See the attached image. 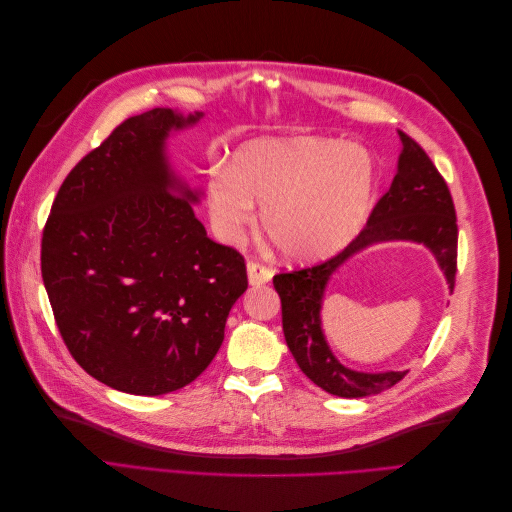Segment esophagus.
Listing matches in <instances>:
<instances>
[{"instance_id": "obj_1", "label": "esophagus", "mask_w": 512, "mask_h": 512, "mask_svg": "<svg viewBox=\"0 0 512 512\" xmlns=\"http://www.w3.org/2000/svg\"><path fill=\"white\" fill-rule=\"evenodd\" d=\"M247 277H250L252 286H262V284L271 282L273 271L267 265H262V262H258V260H250V262H247Z\"/></svg>"}]
</instances>
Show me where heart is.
<instances>
[{
  "label": "heart",
  "instance_id": "1",
  "mask_svg": "<svg viewBox=\"0 0 512 512\" xmlns=\"http://www.w3.org/2000/svg\"><path fill=\"white\" fill-rule=\"evenodd\" d=\"M376 168L369 153L329 138L258 141L207 181L213 228L237 241L262 205V230L292 260L329 256L359 232L371 209Z\"/></svg>",
  "mask_w": 512,
  "mask_h": 512
}]
</instances>
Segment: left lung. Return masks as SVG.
Masks as SVG:
<instances>
[{"mask_svg": "<svg viewBox=\"0 0 512 512\" xmlns=\"http://www.w3.org/2000/svg\"><path fill=\"white\" fill-rule=\"evenodd\" d=\"M401 156L397 175L365 228L337 256L299 271H280L273 286L282 299V327L286 344L303 374L322 391L337 397H369L391 389L406 371L363 374L339 363L320 327L324 288L344 262L365 247L382 241H416L427 245L446 275L448 288H455L457 273V215L453 196L444 177L433 166L425 149L399 130Z\"/></svg>", "mask_w": 512, "mask_h": 512, "instance_id": "8db88e82", "label": "left lung"}]
</instances>
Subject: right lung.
Listing matches in <instances>:
<instances>
[{
    "mask_svg": "<svg viewBox=\"0 0 512 512\" xmlns=\"http://www.w3.org/2000/svg\"><path fill=\"white\" fill-rule=\"evenodd\" d=\"M198 119L153 108L119 123L70 170L42 230L61 339L89 376L123 393L156 397L196 380L247 288L243 256L207 237L198 194L166 162L170 130Z\"/></svg>",
    "mask_w": 512,
    "mask_h": 512,
    "instance_id": "right-lung-1",
    "label": "right lung"
}]
</instances>
